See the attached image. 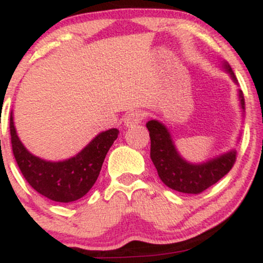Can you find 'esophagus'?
Wrapping results in <instances>:
<instances>
[{
    "mask_svg": "<svg viewBox=\"0 0 263 263\" xmlns=\"http://www.w3.org/2000/svg\"><path fill=\"white\" fill-rule=\"evenodd\" d=\"M143 119V114L141 111H132V112L127 114V116L123 119V125L125 127H134V126L138 125Z\"/></svg>",
    "mask_w": 263,
    "mask_h": 263,
    "instance_id": "obj_1",
    "label": "esophagus"
}]
</instances>
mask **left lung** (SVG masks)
I'll use <instances>...</instances> for the list:
<instances>
[{
  "label": "left lung",
  "instance_id": "obj_1",
  "mask_svg": "<svg viewBox=\"0 0 263 263\" xmlns=\"http://www.w3.org/2000/svg\"><path fill=\"white\" fill-rule=\"evenodd\" d=\"M225 73L237 84L236 77L228 62H221ZM241 114L245 112V99L240 89L237 90ZM151 137V159L155 164L161 180L168 188L186 194H199L219 182L230 172L236 159V149L231 148L221 155L203 162H189L180 155L172 137L171 131L158 120L146 123ZM240 140L238 135L237 141Z\"/></svg>",
  "mask_w": 263,
  "mask_h": 263
}]
</instances>
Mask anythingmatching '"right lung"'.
<instances>
[{
	"instance_id": "1",
	"label": "right lung",
	"mask_w": 263,
	"mask_h": 263,
	"mask_svg": "<svg viewBox=\"0 0 263 263\" xmlns=\"http://www.w3.org/2000/svg\"><path fill=\"white\" fill-rule=\"evenodd\" d=\"M10 129L12 151L23 177L39 194L59 203L78 200L92 188L105 157L119 136L117 128L102 131L79 153L64 161L53 162L34 156L26 148L14 127L13 112Z\"/></svg>"
}]
</instances>
